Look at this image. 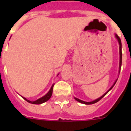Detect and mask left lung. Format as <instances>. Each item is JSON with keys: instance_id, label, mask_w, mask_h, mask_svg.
I'll use <instances>...</instances> for the list:
<instances>
[{"instance_id": "8db88e82", "label": "left lung", "mask_w": 131, "mask_h": 131, "mask_svg": "<svg viewBox=\"0 0 131 131\" xmlns=\"http://www.w3.org/2000/svg\"><path fill=\"white\" fill-rule=\"evenodd\" d=\"M116 37L117 38V39L118 40V42H119V45H120V69H121V66H122V43H121V40H120V37H118V36L117 35H116ZM116 82H117V80H116V82H115V83H114V85H113V86H112V88H110V89L109 90H108V91L107 92H106L105 94H104L102 96H101V97L99 98V99H97L94 100V101H92V102H85V101H82V100H80V99H77V98H75V99L76 101H78V102H80V103H84V104H86V105H91V104L95 103H96V102L99 101L102 98L104 97V96H105L106 94H107L108 92H109V91H110V90H111L112 89V88L114 87V85L116 84Z\"/></svg>"}]
</instances>
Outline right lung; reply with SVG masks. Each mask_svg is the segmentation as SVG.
<instances>
[{
    "label": "right lung",
    "mask_w": 131,
    "mask_h": 131,
    "mask_svg": "<svg viewBox=\"0 0 131 131\" xmlns=\"http://www.w3.org/2000/svg\"><path fill=\"white\" fill-rule=\"evenodd\" d=\"M53 85H52V86H51V89L49 90V92L47 94H45L44 96H43V97L40 98V99H39L38 100H37V101H29V100H27L26 98L24 97H22L25 100V101H26L27 102H28V103H32V104H41L43 103H45V102L47 101L48 100L51 98V95H52V92H53Z\"/></svg>",
    "instance_id": "add662e5"
}]
</instances>
